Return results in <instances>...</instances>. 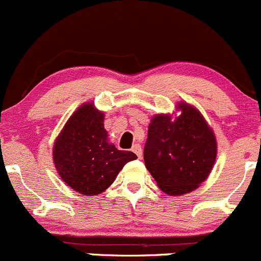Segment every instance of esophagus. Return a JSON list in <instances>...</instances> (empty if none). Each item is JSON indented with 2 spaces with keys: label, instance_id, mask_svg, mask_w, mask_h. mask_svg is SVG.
Instances as JSON below:
<instances>
[{
  "label": "esophagus",
  "instance_id": "34e87169",
  "mask_svg": "<svg viewBox=\"0 0 261 261\" xmlns=\"http://www.w3.org/2000/svg\"><path fill=\"white\" fill-rule=\"evenodd\" d=\"M132 152L136 153L137 157L141 160V158H142V148H141V146H139V144H134V146L132 147Z\"/></svg>",
  "mask_w": 261,
  "mask_h": 261
}]
</instances>
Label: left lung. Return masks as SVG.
<instances>
[{"label":"left lung","mask_w":261,"mask_h":261,"mask_svg":"<svg viewBox=\"0 0 261 261\" xmlns=\"http://www.w3.org/2000/svg\"><path fill=\"white\" fill-rule=\"evenodd\" d=\"M179 113L153 115L144 146V163L158 187L170 196L198 189L217 155L214 130L196 107L177 101Z\"/></svg>","instance_id":"8db88e82"}]
</instances>
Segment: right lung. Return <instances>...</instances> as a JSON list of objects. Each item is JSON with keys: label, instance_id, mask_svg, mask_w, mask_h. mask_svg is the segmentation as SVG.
I'll return each instance as SVG.
<instances>
[{"label": "right lung", "instance_id": "obj_1", "mask_svg": "<svg viewBox=\"0 0 261 261\" xmlns=\"http://www.w3.org/2000/svg\"><path fill=\"white\" fill-rule=\"evenodd\" d=\"M137 160L129 150L111 143L104 128V112L87 101L76 109L53 147V162L60 178L76 192L96 196L117 178L125 163Z\"/></svg>", "mask_w": 261, "mask_h": 261}]
</instances>
